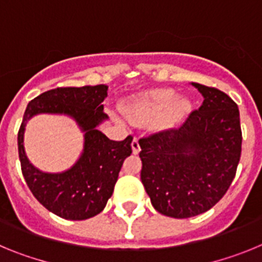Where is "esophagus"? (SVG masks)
<instances>
[{
  "mask_svg": "<svg viewBox=\"0 0 262 262\" xmlns=\"http://www.w3.org/2000/svg\"><path fill=\"white\" fill-rule=\"evenodd\" d=\"M131 147H133V154L138 155L140 152V144H139V139L134 138L133 143H131Z\"/></svg>",
  "mask_w": 262,
  "mask_h": 262,
  "instance_id": "obj_1",
  "label": "esophagus"
}]
</instances>
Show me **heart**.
<instances>
[{
    "mask_svg": "<svg viewBox=\"0 0 262 262\" xmlns=\"http://www.w3.org/2000/svg\"><path fill=\"white\" fill-rule=\"evenodd\" d=\"M190 111V102L177 98L176 90L169 88L148 90L134 96L123 107L127 119L134 123H147L160 117L157 126L166 129L178 123Z\"/></svg>",
    "mask_w": 262,
    "mask_h": 262,
    "instance_id": "heart-1",
    "label": "heart"
}]
</instances>
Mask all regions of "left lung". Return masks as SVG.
<instances>
[{"label":"left lung","mask_w":262,"mask_h":262,"mask_svg":"<svg viewBox=\"0 0 262 262\" xmlns=\"http://www.w3.org/2000/svg\"><path fill=\"white\" fill-rule=\"evenodd\" d=\"M203 96L180 128L139 140L140 178L152 206L177 219L216 205L235 178L242 155L237 105L215 88L193 82Z\"/></svg>","instance_id":"8db88e82"}]
</instances>
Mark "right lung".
I'll use <instances>...</instances> for the list:
<instances>
[{"label": "right lung", "instance_id": "right-lung-1", "mask_svg": "<svg viewBox=\"0 0 262 262\" xmlns=\"http://www.w3.org/2000/svg\"><path fill=\"white\" fill-rule=\"evenodd\" d=\"M108 86L56 88L27 105L18 133V152L27 186L48 211L69 221H85L105 209L126 157L133 154V136L110 140L97 127L107 119L103 99ZM38 114L73 117L84 133V149L75 166L61 173H46L28 161L23 138L27 122Z\"/></svg>", "mask_w": 262, "mask_h": 262}]
</instances>
